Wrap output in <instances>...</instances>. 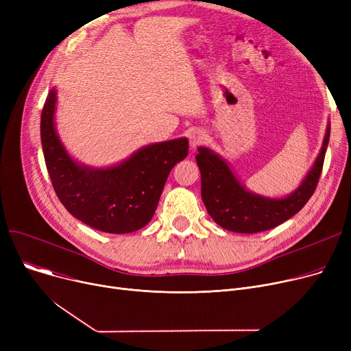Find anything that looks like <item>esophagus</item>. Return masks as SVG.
I'll return each mask as SVG.
<instances>
[{
    "label": "esophagus",
    "instance_id": "1",
    "mask_svg": "<svg viewBox=\"0 0 351 351\" xmlns=\"http://www.w3.org/2000/svg\"><path fill=\"white\" fill-rule=\"evenodd\" d=\"M206 139V134L202 131V129H195L189 134V143L192 147H196L199 145L204 143V141Z\"/></svg>",
    "mask_w": 351,
    "mask_h": 351
}]
</instances>
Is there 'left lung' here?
<instances>
[{"mask_svg": "<svg viewBox=\"0 0 351 351\" xmlns=\"http://www.w3.org/2000/svg\"><path fill=\"white\" fill-rule=\"evenodd\" d=\"M330 138L327 125L322 151L302 185L282 199H271L249 192L233 175L228 163L208 147H197L196 162L200 169V193L208 213L215 222L236 233L269 230L296 215L315 193L322 175Z\"/></svg>", "mask_w": 351, "mask_h": 351, "instance_id": "1", "label": "left lung"}]
</instances>
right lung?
Listing matches in <instances>:
<instances>
[{
	"label": "right lung",
	"mask_w": 351,
	"mask_h": 351,
	"mask_svg": "<svg viewBox=\"0 0 351 351\" xmlns=\"http://www.w3.org/2000/svg\"><path fill=\"white\" fill-rule=\"evenodd\" d=\"M55 104L57 90L51 89L41 114V143L53 191L65 209L106 233H131L149 223L172 168L188 156V139L147 145L117 166L89 168L73 160L60 141Z\"/></svg>",
	"instance_id": "add662e5"
}]
</instances>
